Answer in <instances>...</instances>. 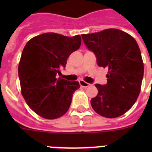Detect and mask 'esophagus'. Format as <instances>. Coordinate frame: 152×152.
Returning a JSON list of instances; mask_svg holds the SVG:
<instances>
[{
  "label": "esophagus",
  "mask_w": 152,
  "mask_h": 152,
  "mask_svg": "<svg viewBox=\"0 0 152 152\" xmlns=\"http://www.w3.org/2000/svg\"><path fill=\"white\" fill-rule=\"evenodd\" d=\"M79 83H80V85L81 87H83V88H88V87L91 86V83H87V82H85V81L83 80H80L79 81Z\"/></svg>",
  "instance_id": "1"
}]
</instances>
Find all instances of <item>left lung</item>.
I'll return each instance as SVG.
<instances>
[{"label": "left lung", "mask_w": 152, "mask_h": 152, "mask_svg": "<svg viewBox=\"0 0 152 152\" xmlns=\"http://www.w3.org/2000/svg\"><path fill=\"white\" fill-rule=\"evenodd\" d=\"M87 48L95 53L99 66L108 68L107 83L95 84L99 92L91 100L102 117L118 118L137 101L144 76V63L133 37L118 29L82 34Z\"/></svg>", "instance_id": "1"}]
</instances>
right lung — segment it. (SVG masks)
Returning a JSON list of instances; mask_svg holds the SVG:
<instances>
[{
	"mask_svg": "<svg viewBox=\"0 0 152 152\" xmlns=\"http://www.w3.org/2000/svg\"><path fill=\"white\" fill-rule=\"evenodd\" d=\"M81 45V37L45 33L32 38L23 50L18 73L22 95L29 107L46 119L64 115L71 105L77 81L57 78L69 55Z\"/></svg>",
	"mask_w": 152,
	"mask_h": 152,
	"instance_id": "right-lung-1",
	"label": "right lung"
}]
</instances>
